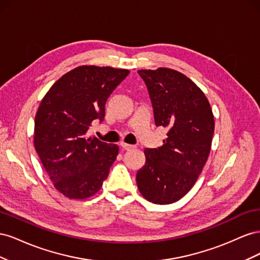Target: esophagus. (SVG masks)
<instances>
[{
  "mask_svg": "<svg viewBox=\"0 0 260 260\" xmlns=\"http://www.w3.org/2000/svg\"><path fill=\"white\" fill-rule=\"evenodd\" d=\"M120 146H121L123 149H125V151H130V149L135 148V146H133V145H130V144H127V143H123V142L120 143Z\"/></svg>",
  "mask_w": 260,
  "mask_h": 260,
  "instance_id": "obj_1",
  "label": "esophagus"
}]
</instances>
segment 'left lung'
I'll return each mask as SVG.
<instances>
[{
	"mask_svg": "<svg viewBox=\"0 0 260 260\" xmlns=\"http://www.w3.org/2000/svg\"><path fill=\"white\" fill-rule=\"evenodd\" d=\"M156 127L167 128L157 148H145V165L137 174L138 187L151 203L166 205L182 199L207 161L214 136V115L205 94L177 70L143 69Z\"/></svg>",
	"mask_w": 260,
	"mask_h": 260,
	"instance_id": "8db88e82",
	"label": "left lung"
}]
</instances>
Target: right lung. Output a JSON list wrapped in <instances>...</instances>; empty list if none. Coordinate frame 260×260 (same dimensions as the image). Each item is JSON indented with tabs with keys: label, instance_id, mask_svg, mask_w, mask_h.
Returning <instances> with one entry per match:
<instances>
[{
	"label": "right lung",
	"instance_id": "add662e5",
	"mask_svg": "<svg viewBox=\"0 0 260 260\" xmlns=\"http://www.w3.org/2000/svg\"><path fill=\"white\" fill-rule=\"evenodd\" d=\"M127 69L80 66L55 82L35 119V147L56 190L84 200L100 191L118 155L116 144L89 138L94 120L102 122L105 104Z\"/></svg>",
	"mask_w": 260,
	"mask_h": 260
}]
</instances>
